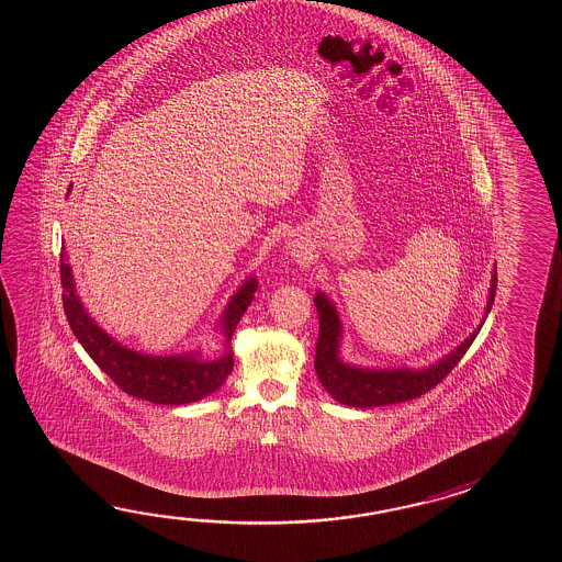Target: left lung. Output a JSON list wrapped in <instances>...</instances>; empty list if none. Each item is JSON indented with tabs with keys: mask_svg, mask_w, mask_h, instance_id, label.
Segmentation results:
<instances>
[{
	"mask_svg": "<svg viewBox=\"0 0 562 562\" xmlns=\"http://www.w3.org/2000/svg\"><path fill=\"white\" fill-rule=\"evenodd\" d=\"M496 295V276L490 286L488 313ZM315 307L319 315V337L315 346V371L327 394L335 397L339 404L353 407L387 406L414 400L428 394L431 387L446 380V375L454 370L458 361L467 356L468 347L476 339L477 331L468 337L462 346L452 351L440 363L424 371L392 370L371 371L349 368L337 358L339 346V319L334 305L323 297H315Z\"/></svg>",
	"mask_w": 562,
	"mask_h": 562,
	"instance_id": "1",
	"label": "left lung"
}]
</instances>
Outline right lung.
<instances>
[{"mask_svg":"<svg viewBox=\"0 0 562 562\" xmlns=\"http://www.w3.org/2000/svg\"><path fill=\"white\" fill-rule=\"evenodd\" d=\"M64 251V249H61ZM61 301L64 313L72 327L76 339L82 344L95 366L119 385L124 394L140 397L150 404L180 406L203 400L218 390L233 370V353L227 347L225 356L216 361H196L194 358H148L116 344L95 325L74 293L70 265L66 252L60 255ZM257 291L255 279L240 286L239 293L231 299L223 329L231 335L237 329L243 313L251 305L252 293Z\"/></svg>","mask_w":562,"mask_h":562,"instance_id":"obj_1","label":"right lung"}]
</instances>
